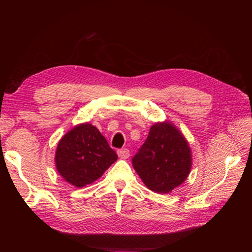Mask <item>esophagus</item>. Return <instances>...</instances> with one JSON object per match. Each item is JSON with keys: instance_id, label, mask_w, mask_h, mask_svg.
Segmentation results:
<instances>
[{"instance_id": "1", "label": "esophagus", "mask_w": 252, "mask_h": 252, "mask_svg": "<svg viewBox=\"0 0 252 252\" xmlns=\"http://www.w3.org/2000/svg\"><path fill=\"white\" fill-rule=\"evenodd\" d=\"M118 155L121 158H129V155H130V152H129L128 149L126 148H123V149H120L118 150Z\"/></svg>"}]
</instances>
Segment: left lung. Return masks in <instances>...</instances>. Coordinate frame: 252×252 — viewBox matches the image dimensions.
I'll return each instance as SVG.
<instances>
[{
	"label": "left lung",
	"mask_w": 252,
	"mask_h": 252,
	"mask_svg": "<svg viewBox=\"0 0 252 252\" xmlns=\"http://www.w3.org/2000/svg\"><path fill=\"white\" fill-rule=\"evenodd\" d=\"M132 164L148 189L165 194L188 178L192 167V152L177 126L169 121L158 122L150 127Z\"/></svg>",
	"instance_id": "8db88e82"
}]
</instances>
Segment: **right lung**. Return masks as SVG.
Returning a JSON list of instances; mask_svg holds the SVG:
<instances>
[{"label": "right lung", "mask_w": 252, "mask_h": 252, "mask_svg": "<svg viewBox=\"0 0 252 252\" xmlns=\"http://www.w3.org/2000/svg\"><path fill=\"white\" fill-rule=\"evenodd\" d=\"M117 158L116 151L98 129L93 124L82 123L60 140L55 163L61 177L82 188L100 179Z\"/></svg>", "instance_id": "obj_1"}]
</instances>
